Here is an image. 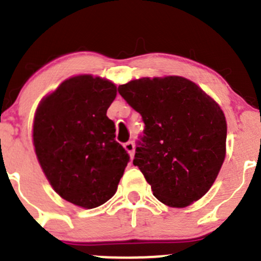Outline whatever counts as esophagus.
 <instances>
[{
	"label": "esophagus",
	"instance_id": "obj_1",
	"mask_svg": "<svg viewBox=\"0 0 261 261\" xmlns=\"http://www.w3.org/2000/svg\"><path fill=\"white\" fill-rule=\"evenodd\" d=\"M123 147H125L126 151H127L128 154H130V156H133L134 151H135V145H134L133 141H127V143H126L125 145H123Z\"/></svg>",
	"mask_w": 261,
	"mask_h": 261
}]
</instances>
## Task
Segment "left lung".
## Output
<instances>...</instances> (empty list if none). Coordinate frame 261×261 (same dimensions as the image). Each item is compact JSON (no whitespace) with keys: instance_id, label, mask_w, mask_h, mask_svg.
<instances>
[{"instance_id":"left-lung-1","label":"left lung","mask_w":261,"mask_h":261,"mask_svg":"<svg viewBox=\"0 0 261 261\" xmlns=\"http://www.w3.org/2000/svg\"><path fill=\"white\" fill-rule=\"evenodd\" d=\"M118 93L145 123L133 163L152 194L177 208L202 198L226 155L227 125L220 106L178 75L131 81L118 86Z\"/></svg>"}]
</instances>
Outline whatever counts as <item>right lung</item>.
Here are the masks:
<instances>
[{"label": "right lung", "instance_id": "add662e5", "mask_svg": "<svg viewBox=\"0 0 261 261\" xmlns=\"http://www.w3.org/2000/svg\"><path fill=\"white\" fill-rule=\"evenodd\" d=\"M116 92L112 82L77 75L43 98L34 118V146L44 174L62 198L87 210L114 196L130 160L106 115Z\"/></svg>", "mask_w": 261, "mask_h": 261}]
</instances>
